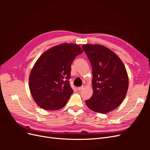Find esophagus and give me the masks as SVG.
<instances>
[{
    "mask_svg": "<svg viewBox=\"0 0 150 150\" xmlns=\"http://www.w3.org/2000/svg\"><path fill=\"white\" fill-rule=\"evenodd\" d=\"M84 86H81V87H79V88H78V91H81V90H83V89H84Z\"/></svg>",
    "mask_w": 150,
    "mask_h": 150,
    "instance_id": "1",
    "label": "esophagus"
}]
</instances>
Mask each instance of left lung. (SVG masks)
<instances>
[{
  "instance_id": "8db88e82",
  "label": "left lung",
  "mask_w": 150,
  "mask_h": 150,
  "mask_svg": "<svg viewBox=\"0 0 150 150\" xmlns=\"http://www.w3.org/2000/svg\"><path fill=\"white\" fill-rule=\"evenodd\" d=\"M93 70V94L86 100L95 112L105 114L115 110L124 100L128 89V78L120 58L101 45L82 46Z\"/></svg>"
}]
</instances>
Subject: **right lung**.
<instances>
[{"mask_svg":"<svg viewBox=\"0 0 150 150\" xmlns=\"http://www.w3.org/2000/svg\"><path fill=\"white\" fill-rule=\"evenodd\" d=\"M83 50L77 44H62L49 49L36 61L29 76V89L38 105L46 110L64 107L73 90L69 79L71 64Z\"/></svg>","mask_w":150,"mask_h":150,"instance_id":"obj_1","label":"right lung"}]
</instances>
